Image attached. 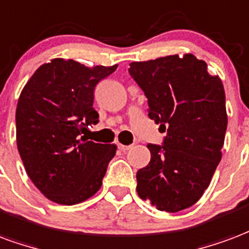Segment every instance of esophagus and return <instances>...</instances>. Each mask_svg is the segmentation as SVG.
<instances>
[{
    "label": "esophagus",
    "mask_w": 249,
    "mask_h": 249,
    "mask_svg": "<svg viewBox=\"0 0 249 249\" xmlns=\"http://www.w3.org/2000/svg\"><path fill=\"white\" fill-rule=\"evenodd\" d=\"M117 146H119L120 150H123V152H125V150H129L130 148H132V145H123V143H117Z\"/></svg>",
    "instance_id": "esophagus-1"
}]
</instances>
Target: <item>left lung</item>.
<instances>
[{
	"instance_id": "obj_1",
	"label": "left lung",
	"mask_w": 249,
	"mask_h": 249,
	"mask_svg": "<svg viewBox=\"0 0 249 249\" xmlns=\"http://www.w3.org/2000/svg\"><path fill=\"white\" fill-rule=\"evenodd\" d=\"M129 66L148 99L149 117L166 132L162 145H148L150 162L137 171V193L160 211H181L200 199L222 158L224 87L193 54Z\"/></svg>"
}]
</instances>
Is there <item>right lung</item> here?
I'll list each match as a JSON object with an SVG mask.
<instances>
[{
  "mask_svg": "<svg viewBox=\"0 0 249 249\" xmlns=\"http://www.w3.org/2000/svg\"><path fill=\"white\" fill-rule=\"evenodd\" d=\"M116 68L53 59L36 70L19 95L18 152L33 183L55 203L72 206L100 190L116 145L89 141L86 132L99 123L95 87Z\"/></svg>",
  "mask_w": 249,
  "mask_h": 249,
  "instance_id": "1",
  "label": "right lung"
}]
</instances>
